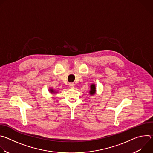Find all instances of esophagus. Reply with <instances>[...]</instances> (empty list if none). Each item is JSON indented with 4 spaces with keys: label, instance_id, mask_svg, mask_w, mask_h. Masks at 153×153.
<instances>
[{
    "label": "esophagus",
    "instance_id": "1",
    "mask_svg": "<svg viewBox=\"0 0 153 153\" xmlns=\"http://www.w3.org/2000/svg\"><path fill=\"white\" fill-rule=\"evenodd\" d=\"M69 86H70V88H74V86H75V84H74V83H69Z\"/></svg>",
    "mask_w": 153,
    "mask_h": 153
}]
</instances>
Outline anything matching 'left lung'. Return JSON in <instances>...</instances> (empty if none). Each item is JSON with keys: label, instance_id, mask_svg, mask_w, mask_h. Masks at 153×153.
<instances>
[{"label": "left lung", "instance_id": "8db88e82", "mask_svg": "<svg viewBox=\"0 0 153 153\" xmlns=\"http://www.w3.org/2000/svg\"><path fill=\"white\" fill-rule=\"evenodd\" d=\"M90 94L93 96L96 93V86L94 84H91V86H90Z\"/></svg>", "mask_w": 153, "mask_h": 153}]
</instances>
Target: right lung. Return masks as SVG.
<instances>
[{
    "mask_svg": "<svg viewBox=\"0 0 153 153\" xmlns=\"http://www.w3.org/2000/svg\"><path fill=\"white\" fill-rule=\"evenodd\" d=\"M50 92L51 93H57V92H55V91L53 90V89H50Z\"/></svg>",
    "mask_w": 153,
    "mask_h": 153,
    "instance_id": "right-lung-1",
    "label": "right lung"
}]
</instances>
